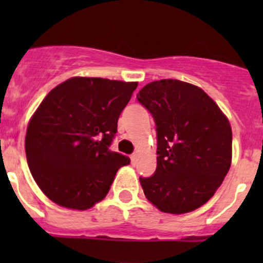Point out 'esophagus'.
Listing matches in <instances>:
<instances>
[{
    "label": "esophagus",
    "mask_w": 263,
    "mask_h": 263,
    "mask_svg": "<svg viewBox=\"0 0 263 263\" xmlns=\"http://www.w3.org/2000/svg\"><path fill=\"white\" fill-rule=\"evenodd\" d=\"M129 158H131V161H132V164H136V161H137V154H132L131 156H129Z\"/></svg>",
    "instance_id": "obj_1"
}]
</instances>
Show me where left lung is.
Masks as SVG:
<instances>
[{
    "instance_id": "left-lung-1",
    "label": "left lung",
    "mask_w": 263,
    "mask_h": 263,
    "mask_svg": "<svg viewBox=\"0 0 263 263\" xmlns=\"http://www.w3.org/2000/svg\"><path fill=\"white\" fill-rule=\"evenodd\" d=\"M156 124V171L140 177L145 196L163 213L185 214L208 202L232 163V127L198 86L153 81L137 94Z\"/></svg>"
}]
</instances>
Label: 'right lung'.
Segmentation results:
<instances>
[{"mask_svg":"<svg viewBox=\"0 0 263 263\" xmlns=\"http://www.w3.org/2000/svg\"><path fill=\"white\" fill-rule=\"evenodd\" d=\"M137 82L71 78L50 90L28 124L34 181L57 205L87 210L107 196L129 158L110 150L117 122Z\"/></svg>","mask_w":263,"mask_h":263,"instance_id":"obj_1","label":"right lung"}]
</instances>
